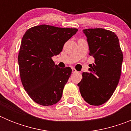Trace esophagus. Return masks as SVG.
Returning a JSON list of instances; mask_svg holds the SVG:
<instances>
[{
    "mask_svg": "<svg viewBox=\"0 0 131 131\" xmlns=\"http://www.w3.org/2000/svg\"><path fill=\"white\" fill-rule=\"evenodd\" d=\"M76 72H77V70H76V69H75L74 68H72V73H76Z\"/></svg>",
    "mask_w": 131,
    "mask_h": 131,
    "instance_id": "34e87169",
    "label": "esophagus"
}]
</instances>
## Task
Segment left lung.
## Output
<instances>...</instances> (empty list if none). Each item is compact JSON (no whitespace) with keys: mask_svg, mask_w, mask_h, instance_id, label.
<instances>
[{"mask_svg":"<svg viewBox=\"0 0 131 131\" xmlns=\"http://www.w3.org/2000/svg\"><path fill=\"white\" fill-rule=\"evenodd\" d=\"M89 55L94 63L89 65V73H83L78 86L81 94L89 104L100 106L111 98L121 73L123 55L115 33L102 28L85 29Z\"/></svg>","mask_w":131,"mask_h":131,"instance_id":"8db88e82","label":"left lung"}]
</instances>
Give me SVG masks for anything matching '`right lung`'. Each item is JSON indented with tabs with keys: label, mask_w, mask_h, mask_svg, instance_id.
Masks as SVG:
<instances>
[{
	"label": "right lung",
	"mask_w": 131,
	"mask_h": 131,
	"mask_svg": "<svg viewBox=\"0 0 131 131\" xmlns=\"http://www.w3.org/2000/svg\"><path fill=\"white\" fill-rule=\"evenodd\" d=\"M78 31L48 25L34 26L24 35L18 54L19 75L30 98L41 106L60 101L71 74V68H60L52 59Z\"/></svg>",
	"instance_id": "1"
}]
</instances>
